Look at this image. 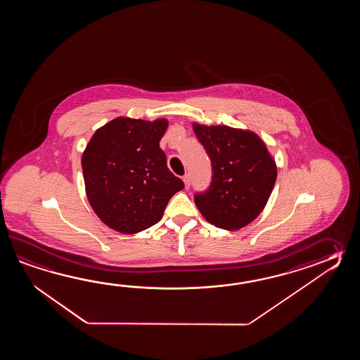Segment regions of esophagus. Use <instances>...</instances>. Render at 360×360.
Returning <instances> with one entry per match:
<instances>
[{
	"label": "esophagus",
	"mask_w": 360,
	"mask_h": 360,
	"mask_svg": "<svg viewBox=\"0 0 360 360\" xmlns=\"http://www.w3.org/2000/svg\"><path fill=\"white\" fill-rule=\"evenodd\" d=\"M183 180L184 184H185V188H186V189H188V188H191V175H189V174L184 175Z\"/></svg>",
	"instance_id": "obj_1"
}]
</instances>
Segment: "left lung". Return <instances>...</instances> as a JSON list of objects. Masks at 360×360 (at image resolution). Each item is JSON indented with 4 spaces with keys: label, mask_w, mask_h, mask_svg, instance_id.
Returning <instances> with one entry per match:
<instances>
[{
    "label": "left lung",
    "mask_w": 360,
    "mask_h": 360,
    "mask_svg": "<svg viewBox=\"0 0 360 360\" xmlns=\"http://www.w3.org/2000/svg\"><path fill=\"white\" fill-rule=\"evenodd\" d=\"M212 165V181L194 202L216 228L238 230L262 212L276 180V165L252 131L193 123Z\"/></svg>",
    "instance_id": "left-lung-1"
}]
</instances>
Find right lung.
<instances>
[{
    "instance_id": "right-lung-1",
    "label": "right lung",
    "mask_w": 360,
    "mask_h": 360,
    "mask_svg": "<svg viewBox=\"0 0 360 360\" xmlns=\"http://www.w3.org/2000/svg\"><path fill=\"white\" fill-rule=\"evenodd\" d=\"M167 120L118 117L92 135L82 154L84 188L109 228L135 234L160 221L171 197L184 189L167 167L160 141Z\"/></svg>"
}]
</instances>
